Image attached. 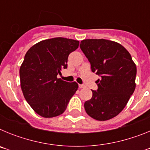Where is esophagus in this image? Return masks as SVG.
<instances>
[{"label": "esophagus", "instance_id": "obj_1", "mask_svg": "<svg viewBox=\"0 0 150 150\" xmlns=\"http://www.w3.org/2000/svg\"><path fill=\"white\" fill-rule=\"evenodd\" d=\"M84 87H86V86H85V85H83V84H79V88H84Z\"/></svg>", "mask_w": 150, "mask_h": 150}]
</instances>
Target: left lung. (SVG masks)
Wrapping results in <instances>:
<instances>
[{
    "label": "left lung",
    "instance_id": "left-lung-1",
    "mask_svg": "<svg viewBox=\"0 0 150 150\" xmlns=\"http://www.w3.org/2000/svg\"><path fill=\"white\" fill-rule=\"evenodd\" d=\"M79 47L91 70L100 76L98 89L85 102L88 116L98 121L110 120L125 108L135 89L137 67L130 53L120 43L105 39L81 41Z\"/></svg>",
    "mask_w": 150,
    "mask_h": 150
}]
</instances>
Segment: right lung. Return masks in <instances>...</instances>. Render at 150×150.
<instances>
[{"instance_id": "right-lung-1", "label": "right lung", "mask_w": 150, "mask_h": 150, "mask_svg": "<svg viewBox=\"0 0 150 150\" xmlns=\"http://www.w3.org/2000/svg\"><path fill=\"white\" fill-rule=\"evenodd\" d=\"M79 42L55 38L31 46L19 70L21 88L29 105L40 116L52 118L62 114L78 88L76 82L57 78L67 67V59Z\"/></svg>"}]
</instances>
